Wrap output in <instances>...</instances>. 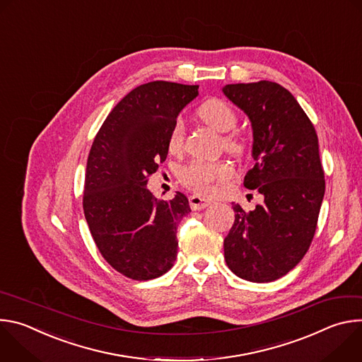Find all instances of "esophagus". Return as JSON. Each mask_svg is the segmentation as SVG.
I'll return each mask as SVG.
<instances>
[{
	"label": "esophagus",
	"mask_w": 362,
	"mask_h": 362,
	"mask_svg": "<svg viewBox=\"0 0 362 362\" xmlns=\"http://www.w3.org/2000/svg\"><path fill=\"white\" fill-rule=\"evenodd\" d=\"M211 203H212L211 200H206V199H203L200 196H190L189 197V204H190V208L193 211H202L204 208H208Z\"/></svg>",
	"instance_id": "1"
}]
</instances>
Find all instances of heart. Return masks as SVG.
Returning a JSON list of instances; mask_svg holds the SVG:
<instances>
[{
  "label": "heart",
  "mask_w": 362,
  "mask_h": 362,
  "mask_svg": "<svg viewBox=\"0 0 362 362\" xmlns=\"http://www.w3.org/2000/svg\"><path fill=\"white\" fill-rule=\"evenodd\" d=\"M199 117L209 124L212 129L228 133L235 129L238 123V115L228 101L222 98H209L197 110ZM185 137V124L179 117L175 120L168 146L170 151L180 150ZM223 144L228 151L233 154H242L246 148L245 140L238 133H229L223 139ZM232 168L226 162H202L193 160L179 172L180 182L190 190L199 194H211L215 190V185L223 183L232 177Z\"/></svg>",
  "instance_id": "b5f03b06"
}]
</instances>
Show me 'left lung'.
<instances>
[{"instance_id": "8db88e82", "label": "left lung", "mask_w": 362, "mask_h": 362, "mask_svg": "<svg viewBox=\"0 0 362 362\" xmlns=\"http://www.w3.org/2000/svg\"><path fill=\"white\" fill-rule=\"evenodd\" d=\"M223 93L252 123L256 163L243 185L265 197L250 212L233 204L225 261L242 279L272 282L300 262L315 235L325 193L318 136L296 98L278 83L226 84Z\"/></svg>"}]
</instances>
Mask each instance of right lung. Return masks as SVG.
I'll return each instance as SVG.
<instances>
[{"mask_svg":"<svg viewBox=\"0 0 362 362\" xmlns=\"http://www.w3.org/2000/svg\"><path fill=\"white\" fill-rule=\"evenodd\" d=\"M199 86L150 81L133 88L110 112L91 144L83 194L84 216L106 262L134 281L166 274L176 261V226L190 212L177 192L158 200L146 187L168 158L179 112Z\"/></svg>","mask_w":362,"mask_h":362,"instance_id":"add662e5","label":"right lung"}]
</instances>
